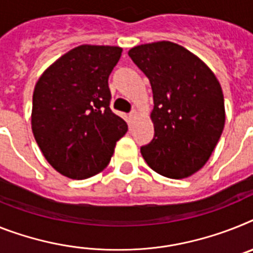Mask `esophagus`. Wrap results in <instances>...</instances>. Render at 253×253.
I'll return each mask as SVG.
<instances>
[{
	"label": "esophagus",
	"mask_w": 253,
	"mask_h": 253,
	"mask_svg": "<svg viewBox=\"0 0 253 253\" xmlns=\"http://www.w3.org/2000/svg\"><path fill=\"white\" fill-rule=\"evenodd\" d=\"M136 117H137V112L135 109L132 110V112H131L130 113V120L131 121H133V120H136Z\"/></svg>",
	"instance_id": "1"
}]
</instances>
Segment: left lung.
<instances>
[{
  "instance_id": "left-lung-1",
  "label": "left lung",
  "mask_w": 253,
  "mask_h": 253,
  "mask_svg": "<svg viewBox=\"0 0 253 253\" xmlns=\"http://www.w3.org/2000/svg\"><path fill=\"white\" fill-rule=\"evenodd\" d=\"M130 58L149 78L154 137L141 156L157 173L185 179L211 157L225 126L224 95L201 59L169 41L139 44Z\"/></svg>"
}]
</instances>
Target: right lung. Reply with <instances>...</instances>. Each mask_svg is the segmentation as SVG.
Instances as JSON below:
<instances>
[{"label": "right lung", "instance_id": "obj_1", "mask_svg": "<svg viewBox=\"0 0 253 253\" xmlns=\"http://www.w3.org/2000/svg\"><path fill=\"white\" fill-rule=\"evenodd\" d=\"M121 55L118 46L81 44L36 84L32 131L46 161L69 179L101 172L127 132V123L109 108L108 78Z\"/></svg>", "mask_w": 253, "mask_h": 253}]
</instances>
